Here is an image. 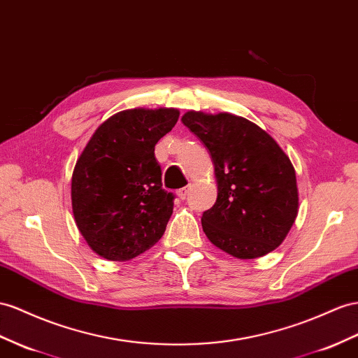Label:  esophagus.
Segmentation results:
<instances>
[{
	"instance_id": "obj_1",
	"label": "esophagus",
	"mask_w": 358,
	"mask_h": 358,
	"mask_svg": "<svg viewBox=\"0 0 358 358\" xmlns=\"http://www.w3.org/2000/svg\"><path fill=\"white\" fill-rule=\"evenodd\" d=\"M187 194H189V187H182V189H180V190L177 192V195H178L180 199H186Z\"/></svg>"
}]
</instances>
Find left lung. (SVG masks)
I'll use <instances>...</instances> for the list:
<instances>
[{
  "label": "left lung",
  "mask_w": 358,
  "mask_h": 358,
  "mask_svg": "<svg viewBox=\"0 0 358 358\" xmlns=\"http://www.w3.org/2000/svg\"><path fill=\"white\" fill-rule=\"evenodd\" d=\"M212 155L217 198L201 217L208 241L233 257L269 254L298 215L296 176L272 137L242 116L187 112L181 117Z\"/></svg>",
  "instance_id": "8db88e82"
}]
</instances>
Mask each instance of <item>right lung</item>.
Here are the masks:
<instances>
[{
  "label": "right lung",
  "instance_id": "obj_1",
  "mask_svg": "<svg viewBox=\"0 0 358 358\" xmlns=\"http://www.w3.org/2000/svg\"><path fill=\"white\" fill-rule=\"evenodd\" d=\"M176 108H131L108 117L78 157L71 182L80 233L101 257L127 262L160 241L173 195L162 189L154 146L178 121Z\"/></svg>",
  "mask_w": 358,
  "mask_h": 358
}]
</instances>
